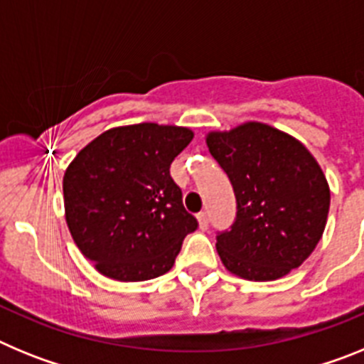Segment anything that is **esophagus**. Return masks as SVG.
<instances>
[{"label":"esophagus","instance_id":"obj_1","mask_svg":"<svg viewBox=\"0 0 364 364\" xmlns=\"http://www.w3.org/2000/svg\"><path fill=\"white\" fill-rule=\"evenodd\" d=\"M197 218H198V226H200V230H205V228H208V224H210V218H208V213H205V211H200Z\"/></svg>","mask_w":364,"mask_h":364}]
</instances>
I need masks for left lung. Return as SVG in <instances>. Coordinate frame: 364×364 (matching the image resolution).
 <instances>
[{"label":"left lung","mask_w":364,"mask_h":364,"mask_svg":"<svg viewBox=\"0 0 364 364\" xmlns=\"http://www.w3.org/2000/svg\"><path fill=\"white\" fill-rule=\"evenodd\" d=\"M226 171L237 217L217 235L222 264L247 281H275L299 268L323 237L330 210L326 176L310 151L260 122L205 136Z\"/></svg>","instance_id":"8db88e82"}]
</instances>
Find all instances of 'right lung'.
Returning a JSON list of instances; mask_svg holds the SVG:
<instances>
[{
    "label": "right lung",
    "instance_id": "add662e5",
    "mask_svg": "<svg viewBox=\"0 0 364 364\" xmlns=\"http://www.w3.org/2000/svg\"><path fill=\"white\" fill-rule=\"evenodd\" d=\"M193 140L188 127H112L87 144L63 175L65 220L74 242L102 275L149 281L173 268L197 218L169 175Z\"/></svg>",
    "mask_w": 364,
    "mask_h": 364
}]
</instances>
